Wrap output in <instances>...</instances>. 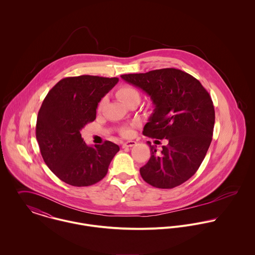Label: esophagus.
<instances>
[{
	"label": "esophagus",
	"mask_w": 255,
	"mask_h": 255,
	"mask_svg": "<svg viewBox=\"0 0 255 255\" xmlns=\"http://www.w3.org/2000/svg\"><path fill=\"white\" fill-rule=\"evenodd\" d=\"M136 144L135 141H126L123 143V148H128V147H132Z\"/></svg>",
	"instance_id": "esophagus-1"
}]
</instances>
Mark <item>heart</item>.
Returning <instances> with one entry per match:
<instances>
[{
    "label": "heart",
    "instance_id": "1",
    "mask_svg": "<svg viewBox=\"0 0 255 255\" xmlns=\"http://www.w3.org/2000/svg\"><path fill=\"white\" fill-rule=\"evenodd\" d=\"M117 95L124 103H127L128 101H129L131 99H134V98H137V99L140 98V94H139L138 90L136 88L132 87V86H129V85L121 87L118 90ZM130 132H131L130 128H124V130H123L124 135H128V134H130Z\"/></svg>",
    "mask_w": 255,
    "mask_h": 255
}]
</instances>
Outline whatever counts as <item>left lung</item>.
Listing matches in <instances>:
<instances>
[{
	"mask_svg": "<svg viewBox=\"0 0 255 255\" xmlns=\"http://www.w3.org/2000/svg\"><path fill=\"white\" fill-rule=\"evenodd\" d=\"M128 83L140 88L155 109L143 128V134L167 139L139 172L147 183L158 188H173L191 178L201 165L210 146L215 124L212 99L192 75L177 69L123 74Z\"/></svg>",
	"mask_w": 255,
	"mask_h": 255,
	"instance_id": "obj_1",
	"label": "left lung"
}]
</instances>
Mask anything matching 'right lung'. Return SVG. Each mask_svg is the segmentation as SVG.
<instances>
[{
    "label": "right lung",
    "mask_w": 255,
    "mask_h": 255,
    "mask_svg": "<svg viewBox=\"0 0 255 255\" xmlns=\"http://www.w3.org/2000/svg\"><path fill=\"white\" fill-rule=\"evenodd\" d=\"M118 81L94 75L66 77L45 97L37 117L36 139L44 162L61 181L88 186L107 175L120 147L111 141L88 146L80 130L96 119L98 103Z\"/></svg>",
    "instance_id": "right-lung-1"
}]
</instances>
